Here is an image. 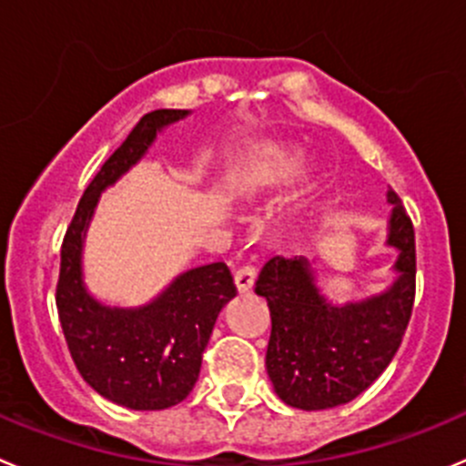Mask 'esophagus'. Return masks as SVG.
<instances>
[{"instance_id":"esophagus-1","label":"esophagus","mask_w":466,"mask_h":466,"mask_svg":"<svg viewBox=\"0 0 466 466\" xmlns=\"http://www.w3.org/2000/svg\"><path fill=\"white\" fill-rule=\"evenodd\" d=\"M255 268L252 266H241V268L234 273V284H237V291L238 293H248L255 284Z\"/></svg>"}]
</instances>
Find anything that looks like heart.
<instances>
[{"label":"heart","instance_id":"obj_1","mask_svg":"<svg viewBox=\"0 0 466 466\" xmlns=\"http://www.w3.org/2000/svg\"><path fill=\"white\" fill-rule=\"evenodd\" d=\"M302 157L296 147L282 143H261L243 161L238 179L232 184V191L238 196H255L270 188L287 187L300 177Z\"/></svg>","mask_w":466,"mask_h":466}]
</instances>
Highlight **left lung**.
I'll return each instance as SVG.
<instances>
[{
    "instance_id": "1",
    "label": "left lung",
    "mask_w": 466,
    "mask_h": 466,
    "mask_svg": "<svg viewBox=\"0 0 466 466\" xmlns=\"http://www.w3.org/2000/svg\"><path fill=\"white\" fill-rule=\"evenodd\" d=\"M385 246L396 252L391 284L360 300L337 302L320 289L314 261L273 257L255 293L270 309L266 371L287 405L307 412L339 408L367 391L390 367L414 305V228L394 191Z\"/></svg>"
}]
</instances>
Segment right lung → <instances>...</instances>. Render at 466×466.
<instances>
[{"instance_id":"1","label":"right lung","mask_w":466,"mask_h":466,"mask_svg":"<svg viewBox=\"0 0 466 466\" xmlns=\"http://www.w3.org/2000/svg\"><path fill=\"white\" fill-rule=\"evenodd\" d=\"M187 116L182 108L143 116L88 184L61 248L56 307L72 360L99 396L138 412L168 410L191 394L216 319L237 289L228 266L216 261L179 273L146 305H108L86 284L84 243L102 193Z\"/></svg>"}]
</instances>
